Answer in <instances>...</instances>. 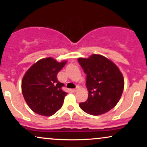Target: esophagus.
I'll list each match as a JSON object with an SVG mask.
<instances>
[{
  "label": "esophagus",
  "instance_id": "1",
  "mask_svg": "<svg viewBox=\"0 0 147 147\" xmlns=\"http://www.w3.org/2000/svg\"><path fill=\"white\" fill-rule=\"evenodd\" d=\"M79 88H79V86H77V88H75V89H72V92H77V90H79Z\"/></svg>",
  "mask_w": 147,
  "mask_h": 147
}]
</instances>
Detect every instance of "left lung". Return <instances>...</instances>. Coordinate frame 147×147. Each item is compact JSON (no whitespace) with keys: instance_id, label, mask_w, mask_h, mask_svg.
Wrapping results in <instances>:
<instances>
[{"instance_id":"left-lung-1","label":"left lung","mask_w":147,"mask_h":147,"mask_svg":"<svg viewBox=\"0 0 147 147\" xmlns=\"http://www.w3.org/2000/svg\"><path fill=\"white\" fill-rule=\"evenodd\" d=\"M78 62L86 75L88 97L79 106L92 115H99L114 108L120 99L124 86L122 74L114 63L99 55L88 59L79 58Z\"/></svg>"}]
</instances>
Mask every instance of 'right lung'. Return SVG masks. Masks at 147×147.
Returning a JSON list of instances; mask_svg holds the SVG:
<instances>
[{
    "mask_svg": "<svg viewBox=\"0 0 147 147\" xmlns=\"http://www.w3.org/2000/svg\"><path fill=\"white\" fill-rule=\"evenodd\" d=\"M67 61L57 62L51 57L42 59L33 64L25 72L21 88L27 104L34 112L51 116L62 107L67 92L57 80L58 72Z\"/></svg>",
    "mask_w": 147,
    "mask_h": 147,
    "instance_id": "1",
    "label": "right lung"
}]
</instances>
